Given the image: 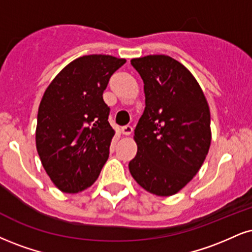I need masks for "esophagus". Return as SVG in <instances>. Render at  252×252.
Instances as JSON below:
<instances>
[{"mask_svg":"<svg viewBox=\"0 0 252 252\" xmlns=\"http://www.w3.org/2000/svg\"><path fill=\"white\" fill-rule=\"evenodd\" d=\"M121 131H122L123 135L129 136V135L132 134V131H134V128H132L131 126H122V128H121Z\"/></svg>","mask_w":252,"mask_h":252,"instance_id":"1","label":"esophagus"}]
</instances>
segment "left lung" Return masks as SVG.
<instances>
[{"instance_id":"1","label":"left lung","mask_w":252,"mask_h":252,"mask_svg":"<svg viewBox=\"0 0 252 252\" xmlns=\"http://www.w3.org/2000/svg\"><path fill=\"white\" fill-rule=\"evenodd\" d=\"M144 83L145 108L135 129L134 180L156 196H171L192 180L211 143L210 109L202 88L166 55L132 59Z\"/></svg>"}]
</instances>
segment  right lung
I'll list each match as a JSON object with an SVG mask.
<instances>
[{
  "instance_id": "1",
  "label": "right lung",
  "mask_w": 252,
  "mask_h": 252,
  "mask_svg": "<svg viewBox=\"0 0 252 252\" xmlns=\"http://www.w3.org/2000/svg\"><path fill=\"white\" fill-rule=\"evenodd\" d=\"M126 61L87 55L65 65L51 81L38 107L36 149L45 172L61 191L92 187L109 157L115 130L103 92Z\"/></svg>"
}]
</instances>
